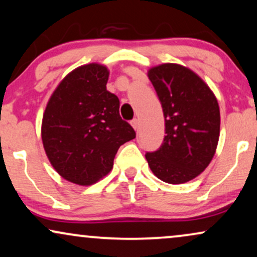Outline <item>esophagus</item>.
I'll use <instances>...</instances> for the list:
<instances>
[{
  "instance_id": "obj_1",
  "label": "esophagus",
  "mask_w": 257,
  "mask_h": 257,
  "mask_svg": "<svg viewBox=\"0 0 257 257\" xmlns=\"http://www.w3.org/2000/svg\"><path fill=\"white\" fill-rule=\"evenodd\" d=\"M131 124H132V126H133V128H134L135 129V131H138V128H139V121H138V119H133V121L131 122Z\"/></svg>"
}]
</instances>
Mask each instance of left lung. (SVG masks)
I'll use <instances>...</instances> for the list:
<instances>
[{"label":"left lung","instance_id":"8db88e82","mask_svg":"<svg viewBox=\"0 0 257 257\" xmlns=\"http://www.w3.org/2000/svg\"><path fill=\"white\" fill-rule=\"evenodd\" d=\"M162 105L164 144L147 153L154 175L167 184L194 179L209 166L219 140L220 113L217 98L196 72L166 63L148 70Z\"/></svg>","mask_w":257,"mask_h":257}]
</instances>
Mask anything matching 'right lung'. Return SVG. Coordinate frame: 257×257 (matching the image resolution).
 <instances>
[{"label":"right lung","instance_id":"right-lung-1","mask_svg":"<svg viewBox=\"0 0 257 257\" xmlns=\"http://www.w3.org/2000/svg\"><path fill=\"white\" fill-rule=\"evenodd\" d=\"M109 70L86 64L67 74L48 99L41 139L60 177L87 186L111 171L113 158L135 132L119 116L117 96L106 90Z\"/></svg>","mask_w":257,"mask_h":257}]
</instances>
